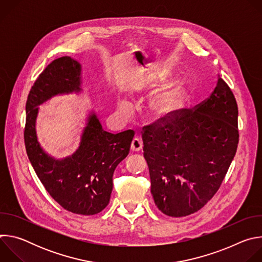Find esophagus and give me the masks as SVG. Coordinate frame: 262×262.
Segmentation results:
<instances>
[{
	"label": "esophagus",
	"mask_w": 262,
	"mask_h": 262,
	"mask_svg": "<svg viewBox=\"0 0 262 262\" xmlns=\"http://www.w3.org/2000/svg\"><path fill=\"white\" fill-rule=\"evenodd\" d=\"M142 146H143V143H142V140L138 137L134 138L133 141H132V145H130V148L133 151H140L142 149Z\"/></svg>",
	"instance_id": "obj_1"
}]
</instances>
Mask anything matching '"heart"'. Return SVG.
<instances>
[{
    "label": "heart",
    "mask_w": 262,
    "mask_h": 262,
    "mask_svg": "<svg viewBox=\"0 0 262 262\" xmlns=\"http://www.w3.org/2000/svg\"><path fill=\"white\" fill-rule=\"evenodd\" d=\"M180 94V86L176 83L170 87V89L161 93L154 101L152 105L158 114H167L172 111L177 104ZM119 108L122 113L126 114L130 110V104L126 100H122L119 103Z\"/></svg>",
    "instance_id": "b5f03b06"
}]
</instances>
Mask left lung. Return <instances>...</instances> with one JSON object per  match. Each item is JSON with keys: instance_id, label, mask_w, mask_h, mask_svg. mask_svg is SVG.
Returning a JSON list of instances; mask_svg holds the SVG:
<instances>
[{"instance_id": "1", "label": "left lung", "mask_w": 262, "mask_h": 262, "mask_svg": "<svg viewBox=\"0 0 262 262\" xmlns=\"http://www.w3.org/2000/svg\"><path fill=\"white\" fill-rule=\"evenodd\" d=\"M237 115L235 97L219 76L208 98L143 127L151 194L163 213L189 215L214 196L236 154Z\"/></svg>"}]
</instances>
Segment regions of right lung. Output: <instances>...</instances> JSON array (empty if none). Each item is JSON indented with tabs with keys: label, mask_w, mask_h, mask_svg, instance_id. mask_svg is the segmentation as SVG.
Instances as JSON below:
<instances>
[{
	"label": "right lung",
	"mask_w": 262,
	"mask_h": 262,
	"mask_svg": "<svg viewBox=\"0 0 262 262\" xmlns=\"http://www.w3.org/2000/svg\"><path fill=\"white\" fill-rule=\"evenodd\" d=\"M80 86L81 65L76 60L65 56L49 64L28 95L24 139L28 158L52 198L68 211L92 215L108 204L114 171L127 157L135 132L107 133L92 113L76 152L64 160L47 155L37 141V106L57 94L78 92Z\"/></svg>",
	"instance_id": "obj_1"
}]
</instances>
